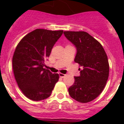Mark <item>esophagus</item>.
I'll list each match as a JSON object with an SVG mask.
<instances>
[{"mask_svg":"<svg viewBox=\"0 0 124 124\" xmlns=\"http://www.w3.org/2000/svg\"><path fill=\"white\" fill-rule=\"evenodd\" d=\"M59 76L60 78H64L65 76H66V74H62V73H59Z\"/></svg>","mask_w":124,"mask_h":124,"instance_id":"esophagus-1","label":"esophagus"}]
</instances>
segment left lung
Segmentation results:
<instances>
[{
    "label": "left lung",
    "instance_id": "obj_1",
    "mask_svg": "<svg viewBox=\"0 0 124 124\" xmlns=\"http://www.w3.org/2000/svg\"><path fill=\"white\" fill-rule=\"evenodd\" d=\"M65 37L76 49L74 62L82 68L80 76L68 88L70 96L76 101L87 103L96 98L103 91L109 76L108 57L100 43L83 31H64Z\"/></svg>",
    "mask_w": 124,
    "mask_h": 124
}]
</instances>
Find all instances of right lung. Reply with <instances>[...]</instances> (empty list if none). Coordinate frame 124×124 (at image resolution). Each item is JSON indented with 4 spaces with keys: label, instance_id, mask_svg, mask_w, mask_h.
Segmentation results:
<instances>
[{
    "label": "right lung",
    "instance_id": "obj_1",
    "mask_svg": "<svg viewBox=\"0 0 124 124\" xmlns=\"http://www.w3.org/2000/svg\"><path fill=\"white\" fill-rule=\"evenodd\" d=\"M63 31L36 29L20 40L12 58V68L19 88L28 98H48L59 79L47 69L45 61Z\"/></svg>",
    "mask_w": 124,
    "mask_h": 124
}]
</instances>
